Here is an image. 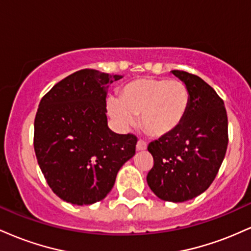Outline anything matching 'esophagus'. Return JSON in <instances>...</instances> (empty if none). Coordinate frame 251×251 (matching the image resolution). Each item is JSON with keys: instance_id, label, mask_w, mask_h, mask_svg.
<instances>
[{"instance_id": "1", "label": "esophagus", "mask_w": 251, "mask_h": 251, "mask_svg": "<svg viewBox=\"0 0 251 251\" xmlns=\"http://www.w3.org/2000/svg\"><path fill=\"white\" fill-rule=\"evenodd\" d=\"M146 148H148V144H146V142H144V140H138L137 143V150L138 151H144V150H146Z\"/></svg>"}]
</instances>
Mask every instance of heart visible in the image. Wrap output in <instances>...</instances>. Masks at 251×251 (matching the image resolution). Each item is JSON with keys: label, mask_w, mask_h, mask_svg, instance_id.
<instances>
[{"label": "heart", "mask_w": 251, "mask_h": 251, "mask_svg": "<svg viewBox=\"0 0 251 251\" xmlns=\"http://www.w3.org/2000/svg\"><path fill=\"white\" fill-rule=\"evenodd\" d=\"M190 105L189 89L179 80L140 77L126 83L119 99L108 101L112 118L128 126L133 116H140V125L152 137H165L183 124Z\"/></svg>", "instance_id": "obj_1"}]
</instances>
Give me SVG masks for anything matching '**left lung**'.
I'll return each mask as SVG.
<instances>
[{
  "mask_svg": "<svg viewBox=\"0 0 251 251\" xmlns=\"http://www.w3.org/2000/svg\"><path fill=\"white\" fill-rule=\"evenodd\" d=\"M172 73L189 89L188 114L175 132L149 144L153 166L146 180L160 200L179 203L197 197L211 185L229 137L226 109L215 89L195 74Z\"/></svg>",
  "mask_w": 251,
  "mask_h": 251,
  "instance_id": "obj_1",
  "label": "left lung"
}]
</instances>
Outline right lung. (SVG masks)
I'll list each match as a JSON object with an SVG mask.
<instances>
[{
    "mask_svg": "<svg viewBox=\"0 0 251 251\" xmlns=\"http://www.w3.org/2000/svg\"><path fill=\"white\" fill-rule=\"evenodd\" d=\"M122 77L77 71L40 101L34 150L47 184L62 201L88 205L103 200L135 153L134 134L114 133L107 126L106 89Z\"/></svg>",
    "mask_w": 251,
    "mask_h": 251,
    "instance_id": "right-lung-1",
    "label": "right lung"
}]
</instances>
